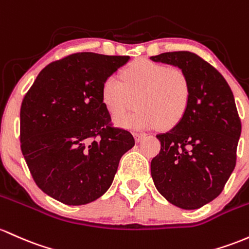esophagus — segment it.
<instances>
[{"mask_svg": "<svg viewBox=\"0 0 249 249\" xmlns=\"http://www.w3.org/2000/svg\"><path fill=\"white\" fill-rule=\"evenodd\" d=\"M133 136H135V139L137 143H139V142L142 141L143 138H145V133H133Z\"/></svg>", "mask_w": 249, "mask_h": 249, "instance_id": "34e87169", "label": "esophagus"}]
</instances>
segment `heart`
I'll return each instance as SVG.
<instances>
[{
	"label": "heart",
	"mask_w": 249,
	"mask_h": 249,
	"mask_svg": "<svg viewBox=\"0 0 249 249\" xmlns=\"http://www.w3.org/2000/svg\"><path fill=\"white\" fill-rule=\"evenodd\" d=\"M130 116L116 118V125L130 130L171 129L187 112L190 100L188 76L178 67L141 59L122 72V80L111 75L102 85V102L112 117L134 108Z\"/></svg>",
	"instance_id": "obj_1"
}]
</instances>
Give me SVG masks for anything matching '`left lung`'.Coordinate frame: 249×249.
I'll use <instances>...</instances> for the list:
<instances>
[{
    "mask_svg": "<svg viewBox=\"0 0 249 249\" xmlns=\"http://www.w3.org/2000/svg\"><path fill=\"white\" fill-rule=\"evenodd\" d=\"M181 68L190 84V100L181 122L156 137L160 151L151 176L174 206L198 209L216 198L236 164L241 135L233 92L212 65L191 52H168L150 58Z\"/></svg>",
    "mask_w": 249,
    "mask_h": 249,
    "instance_id": "obj_1",
    "label": "left lung"
}]
</instances>
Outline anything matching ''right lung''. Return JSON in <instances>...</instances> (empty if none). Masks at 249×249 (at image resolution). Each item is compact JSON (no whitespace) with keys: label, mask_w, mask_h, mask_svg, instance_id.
I'll return each mask as SVG.
<instances>
[{"label":"right lung","mask_w":249,"mask_h":249,"mask_svg":"<svg viewBox=\"0 0 249 249\" xmlns=\"http://www.w3.org/2000/svg\"><path fill=\"white\" fill-rule=\"evenodd\" d=\"M130 56L75 53L46 66L24 95L20 112L22 155L37 187L68 206L107 191L122 156L135 145L111 127L102 85Z\"/></svg>","instance_id":"1"}]
</instances>
